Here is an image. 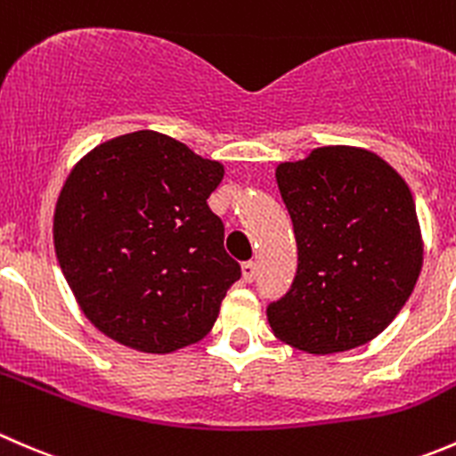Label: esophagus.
I'll return each instance as SVG.
<instances>
[{
    "instance_id": "obj_1",
    "label": "esophagus",
    "mask_w": 456,
    "mask_h": 456,
    "mask_svg": "<svg viewBox=\"0 0 456 456\" xmlns=\"http://www.w3.org/2000/svg\"><path fill=\"white\" fill-rule=\"evenodd\" d=\"M241 277L246 283H252L256 277V264L255 261H246V264H241Z\"/></svg>"
}]
</instances>
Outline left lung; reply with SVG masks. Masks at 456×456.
I'll return each instance as SVG.
<instances>
[{
  "instance_id": "1",
  "label": "left lung",
  "mask_w": 456,
  "mask_h": 456,
  "mask_svg": "<svg viewBox=\"0 0 456 456\" xmlns=\"http://www.w3.org/2000/svg\"><path fill=\"white\" fill-rule=\"evenodd\" d=\"M297 239L290 290L268 305L274 337L313 354L353 350L399 314L423 265L412 192L379 155L314 148L274 170Z\"/></svg>"
}]
</instances>
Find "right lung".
I'll list each match as a JSON object with an SVG mask.
<instances>
[{"instance_id":"right-lung-1","label":"right lung","mask_w":456,"mask_h":456,"mask_svg":"<svg viewBox=\"0 0 456 456\" xmlns=\"http://www.w3.org/2000/svg\"><path fill=\"white\" fill-rule=\"evenodd\" d=\"M224 166L137 130L94 146L70 170L53 219L57 261L97 330L166 354L213 330L241 268L206 200Z\"/></svg>"}]
</instances>
